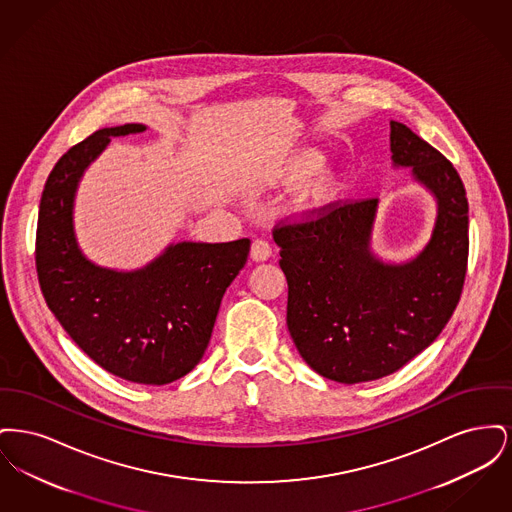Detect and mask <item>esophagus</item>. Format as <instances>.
I'll use <instances>...</instances> for the list:
<instances>
[{
  "label": "esophagus",
  "instance_id": "obj_1",
  "mask_svg": "<svg viewBox=\"0 0 512 512\" xmlns=\"http://www.w3.org/2000/svg\"><path fill=\"white\" fill-rule=\"evenodd\" d=\"M272 255V245L268 244L265 238H257L251 245V259L253 261H267Z\"/></svg>",
  "mask_w": 512,
  "mask_h": 512
}]
</instances>
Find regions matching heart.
Here are the masks:
<instances>
[{"instance_id": "heart-1", "label": "heart", "mask_w": 512, "mask_h": 512, "mask_svg": "<svg viewBox=\"0 0 512 512\" xmlns=\"http://www.w3.org/2000/svg\"><path fill=\"white\" fill-rule=\"evenodd\" d=\"M317 157H303L292 167V178L299 180L317 171ZM338 194V176L332 171L320 172L317 178H313L303 192L297 197L295 205L299 211H317L320 207L328 205Z\"/></svg>"}]
</instances>
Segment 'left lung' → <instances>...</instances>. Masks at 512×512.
<instances>
[{"instance_id":"8db88e82","label":"left lung","mask_w":512,"mask_h":512,"mask_svg":"<svg viewBox=\"0 0 512 512\" xmlns=\"http://www.w3.org/2000/svg\"><path fill=\"white\" fill-rule=\"evenodd\" d=\"M391 159L438 199L424 251L405 265L370 253L378 199L332 201L280 220L274 242L288 280V330L320 376L361 384L407 365L453 315L468 265V199L449 159L401 122H390Z\"/></svg>"}]
</instances>
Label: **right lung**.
<instances>
[{
  "instance_id": "add662e5",
  "label": "right lung",
  "mask_w": 512,
  "mask_h": 512,
  "mask_svg": "<svg viewBox=\"0 0 512 512\" xmlns=\"http://www.w3.org/2000/svg\"><path fill=\"white\" fill-rule=\"evenodd\" d=\"M142 130L144 124L101 128L55 163L40 199L36 272L51 313L94 363L124 380L163 386L201 361L251 242H182L136 272L96 267L80 253L73 199L82 172L111 136Z\"/></svg>"
}]
</instances>
